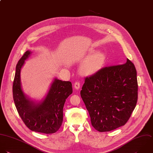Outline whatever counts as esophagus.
<instances>
[{
  "mask_svg": "<svg viewBox=\"0 0 153 153\" xmlns=\"http://www.w3.org/2000/svg\"><path fill=\"white\" fill-rule=\"evenodd\" d=\"M74 88H75L76 89L78 90V89L80 88V83H79V82H76L74 83Z\"/></svg>",
  "mask_w": 153,
  "mask_h": 153,
  "instance_id": "34e87169",
  "label": "esophagus"
}]
</instances>
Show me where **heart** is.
Segmentation results:
<instances>
[{"label": "heart", "instance_id": "obj_1", "mask_svg": "<svg viewBox=\"0 0 153 153\" xmlns=\"http://www.w3.org/2000/svg\"><path fill=\"white\" fill-rule=\"evenodd\" d=\"M95 51H92L93 53ZM106 58L104 52H98L90 56L80 67V71L83 75H92L98 72L102 67Z\"/></svg>", "mask_w": 153, "mask_h": 153}]
</instances>
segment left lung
<instances>
[{
	"label": "left lung",
	"mask_w": 153,
	"mask_h": 153,
	"mask_svg": "<svg viewBox=\"0 0 153 153\" xmlns=\"http://www.w3.org/2000/svg\"><path fill=\"white\" fill-rule=\"evenodd\" d=\"M81 97L98 131L109 132L125 125L138 100V82L134 64L104 67L85 78Z\"/></svg>",
	"instance_id": "1"
}]
</instances>
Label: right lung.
I'll list each match as a JSON object with an SVG mask.
<instances>
[{
  "label": "right lung",
  "mask_w": 153,
  "mask_h": 153,
  "mask_svg": "<svg viewBox=\"0 0 153 153\" xmlns=\"http://www.w3.org/2000/svg\"><path fill=\"white\" fill-rule=\"evenodd\" d=\"M31 52L27 51L16 66L13 83V98L16 108L25 125L31 131L53 134L61 127L63 107L66 99L73 92L70 82L55 78L46 97L40 101L32 100L22 91L21 70Z\"/></svg>",
  "instance_id": "1"
}]
</instances>
